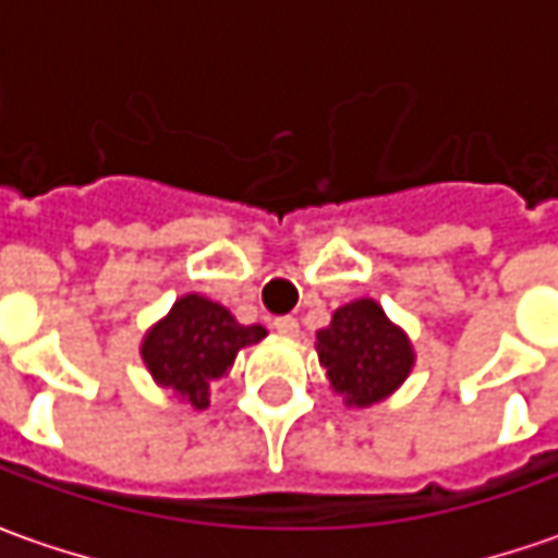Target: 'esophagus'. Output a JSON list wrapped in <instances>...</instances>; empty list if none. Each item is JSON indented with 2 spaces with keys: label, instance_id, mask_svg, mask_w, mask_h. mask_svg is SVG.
Instances as JSON below:
<instances>
[{
  "label": "esophagus",
  "instance_id": "34e87169",
  "mask_svg": "<svg viewBox=\"0 0 558 558\" xmlns=\"http://www.w3.org/2000/svg\"><path fill=\"white\" fill-rule=\"evenodd\" d=\"M272 329L279 335H286V338H298V335H301V326H298L294 316H279V319H272Z\"/></svg>",
  "mask_w": 558,
  "mask_h": 558
}]
</instances>
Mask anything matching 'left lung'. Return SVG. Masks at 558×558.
<instances>
[{"instance_id": "obj_1", "label": "left lung", "mask_w": 558, "mask_h": 558, "mask_svg": "<svg viewBox=\"0 0 558 558\" xmlns=\"http://www.w3.org/2000/svg\"><path fill=\"white\" fill-rule=\"evenodd\" d=\"M319 366L344 407L366 410L395 395L416 366V348L373 298H356L316 332Z\"/></svg>"}]
</instances>
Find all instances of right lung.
Segmentation results:
<instances>
[{
	"label": "right lung",
	"mask_w": 558,
	"mask_h": 558,
	"mask_svg": "<svg viewBox=\"0 0 558 558\" xmlns=\"http://www.w3.org/2000/svg\"><path fill=\"white\" fill-rule=\"evenodd\" d=\"M267 338L260 323H239L223 304L189 291L142 335L140 356L155 385L195 410L210 407V388L242 348Z\"/></svg>",
	"instance_id": "1"
}]
</instances>
